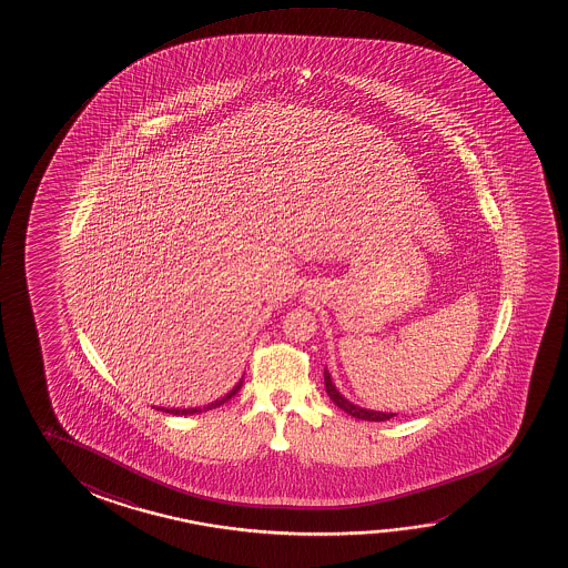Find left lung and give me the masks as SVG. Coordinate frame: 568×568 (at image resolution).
Masks as SVG:
<instances>
[{
	"label": "left lung",
	"mask_w": 568,
	"mask_h": 568,
	"mask_svg": "<svg viewBox=\"0 0 568 568\" xmlns=\"http://www.w3.org/2000/svg\"><path fill=\"white\" fill-rule=\"evenodd\" d=\"M324 382H326V392L329 399H332L339 409H343L345 413H349L351 417H357V419L363 420H388L394 417V413L368 412V409H363V407H358V405H353L351 402H347V399H345V397L335 389L334 382H332L329 373H326V371H324Z\"/></svg>",
	"instance_id": "8db88e82"
}]
</instances>
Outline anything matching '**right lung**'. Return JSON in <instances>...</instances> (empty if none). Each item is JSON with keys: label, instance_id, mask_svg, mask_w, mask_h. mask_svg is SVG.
I'll return each mask as SVG.
<instances>
[{"label": "right lung", "instance_id": "1", "mask_svg": "<svg viewBox=\"0 0 568 568\" xmlns=\"http://www.w3.org/2000/svg\"><path fill=\"white\" fill-rule=\"evenodd\" d=\"M241 388L242 381L239 382V384H236V386H234V388L231 389V392H229V394H226L225 397H221V399H217V402H213V404L207 405V407H203V409L207 412V409H215V407H219V405L225 404V402H229L231 397L236 396V394L241 392ZM159 409H161V407H159ZM203 409H200V407H195V409H164L163 407L161 412L171 413V415H194V413H202Z\"/></svg>", "mask_w": 568, "mask_h": 568}]
</instances>
